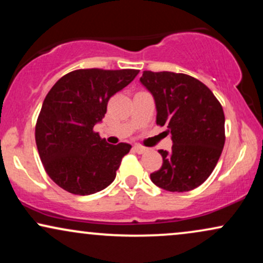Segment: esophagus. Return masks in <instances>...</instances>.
I'll return each instance as SVG.
<instances>
[{
    "label": "esophagus",
    "mask_w": 263,
    "mask_h": 263,
    "mask_svg": "<svg viewBox=\"0 0 263 263\" xmlns=\"http://www.w3.org/2000/svg\"><path fill=\"white\" fill-rule=\"evenodd\" d=\"M134 149H135V152L140 153V155H141V153H144V152H146V151H147L146 147L138 146V144H137V146H134Z\"/></svg>",
    "instance_id": "esophagus-1"
}]
</instances>
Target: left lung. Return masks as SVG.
<instances>
[{"label":"left lung","instance_id":"left-lung-1","mask_svg":"<svg viewBox=\"0 0 263 263\" xmlns=\"http://www.w3.org/2000/svg\"><path fill=\"white\" fill-rule=\"evenodd\" d=\"M141 84L152 93L157 125L167 126L173 146L159 149L163 164L151 180L168 192H189L215 168L225 143V116L211 90L189 75L143 71Z\"/></svg>","mask_w":263,"mask_h":263}]
</instances>
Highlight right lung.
<instances>
[{"mask_svg":"<svg viewBox=\"0 0 263 263\" xmlns=\"http://www.w3.org/2000/svg\"><path fill=\"white\" fill-rule=\"evenodd\" d=\"M138 70L79 69L54 84L35 125V143L44 170L60 188L90 195L110 185L131 144H110L92 128L107 102L135 79Z\"/></svg>","mask_w":263,"mask_h":263,"instance_id":"right-lung-1","label":"right lung"}]
</instances>
